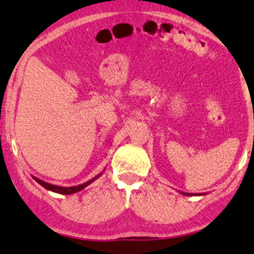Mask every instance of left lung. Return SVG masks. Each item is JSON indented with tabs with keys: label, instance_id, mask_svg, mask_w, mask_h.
<instances>
[{
	"label": "left lung",
	"instance_id": "obj_1",
	"mask_svg": "<svg viewBox=\"0 0 254 254\" xmlns=\"http://www.w3.org/2000/svg\"><path fill=\"white\" fill-rule=\"evenodd\" d=\"M181 194H182V195H186V196H195V195H203V194H192V192H182V191H181Z\"/></svg>",
	"mask_w": 254,
	"mask_h": 254
}]
</instances>
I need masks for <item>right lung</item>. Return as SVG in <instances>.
Instances as JSON below:
<instances>
[{"instance_id": "add662e5", "label": "right lung", "mask_w": 254, "mask_h": 254, "mask_svg": "<svg viewBox=\"0 0 254 254\" xmlns=\"http://www.w3.org/2000/svg\"><path fill=\"white\" fill-rule=\"evenodd\" d=\"M102 173H100L99 175H96L95 178L90 179L89 181L84 182V184H81V185H77V186H73V187H63V186H56V185H52V184H49V182H45L43 180H40V179L36 178V177H32L35 180L38 182L40 186H43L44 188L47 189V190H51L53 192H58V194H63V195H70V194H74V192H77L80 190H82L83 188H86L88 185H90L92 182H94L96 180L97 178H100Z\"/></svg>"}]
</instances>
